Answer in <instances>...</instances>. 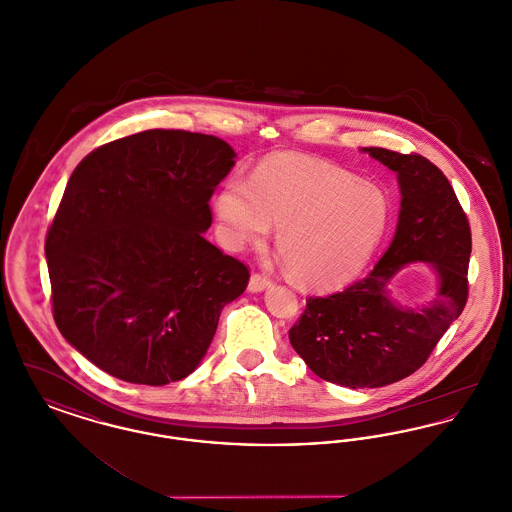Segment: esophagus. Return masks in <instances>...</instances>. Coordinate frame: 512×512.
<instances>
[{"label": "esophagus", "instance_id": "34e87169", "mask_svg": "<svg viewBox=\"0 0 512 512\" xmlns=\"http://www.w3.org/2000/svg\"><path fill=\"white\" fill-rule=\"evenodd\" d=\"M270 286V278L263 272H253L249 278V292H263Z\"/></svg>", "mask_w": 512, "mask_h": 512}]
</instances>
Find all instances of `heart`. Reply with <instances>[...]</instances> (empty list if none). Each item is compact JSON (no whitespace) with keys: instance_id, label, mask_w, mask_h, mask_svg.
<instances>
[{"instance_id":"heart-1","label":"heart","mask_w":512,"mask_h":512,"mask_svg":"<svg viewBox=\"0 0 512 512\" xmlns=\"http://www.w3.org/2000/svg\"><path fill=\"white\" fill-rule=\"evenodd\" d=\"M220 236L232 249L263 242L278 226L276 249L293 280L330 290L357 276L391 220L388 195L332 165L274 159L249 184L230 180L215 201Z\"/></svg>"}]
</instances>
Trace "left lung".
Segmentation results:
<instances>
[{"instance_id": "8db88e82", "label": "left lung", "mask_w": 512, "mask_h": 512, "mask_svg": "<svg viewBox=\"0 0 512 512\" xmlns=\"http://www.w3.org/2000/svg\"><path fill=\"white\" fill-rule=\"evenodd\" d=\"M366 153L397 172L401 213L388 251L343 292L309 297L290 328V341L318 378L380 388L424 365L468 299L472 236L466 213L447 176L418 153L368 147ZM432 262L439 292L420 310L399 308L385 286L407 262Z\"/></svg>"}]
</instances>
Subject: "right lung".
Returning <instances> with one entry per match:
<instances>
[{"label":"right lung","mask_w":512,"mask_h":512,"mask_svg":"<svg viewBox=\"0 0 512 512\" xmlns=\"http://www.w3.org/2000/svg\"><path fill=\"white\" fill-rule=\"evenodd\" d=\"M234 149L188 130H144L88 153L46 234L63 338L107 374L165 386L192 374L249 268L207 242L209 199Z\"/></svg>","instance_id":"obj_1"}]
</instances>
